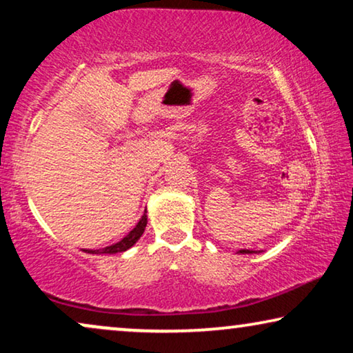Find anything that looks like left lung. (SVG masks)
<instances>
[{"mask_svg":"<svg viewBox=\"0 0 353 353\" xmlns=\"http://www.w3.org/2000/svg\"><path fill=\"white\" fill-rule=\"evenodd\" d=\"M239 252H241V254H252V252H254V250H248V249H243V250H239Z\"/></svg>","mask_w":353,"mask_h":353,"instance_id":"8db88e82","label":"left lung"}]
</instances>
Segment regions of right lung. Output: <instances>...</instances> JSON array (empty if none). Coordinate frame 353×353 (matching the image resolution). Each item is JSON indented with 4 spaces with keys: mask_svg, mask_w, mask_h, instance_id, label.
Segmentation results:
<instances>
[{
    "mask_svg": "<svg viewBox=\"0 0 353 353\" xmlns=\"http://www.w3.org/2000/svg\"><path fill=\"white\" fill-rule=\"evenodd\" d=\"M146 223H148L146 215H143L141 220L138 221V225L134 226V228L130 231V233L125 236L122 241H119V243L109 245V248H104V249H99V250H86V252H88V254H117V252H123V250L132 248V245L137 243L139 238H141V234L144 233V228H146Z\"/></svg>",
    "mask_w": 353,
    "mask_h": 353,
    "instance_id": "add662e5",
    "label": "right lung"
}]
</instances>
